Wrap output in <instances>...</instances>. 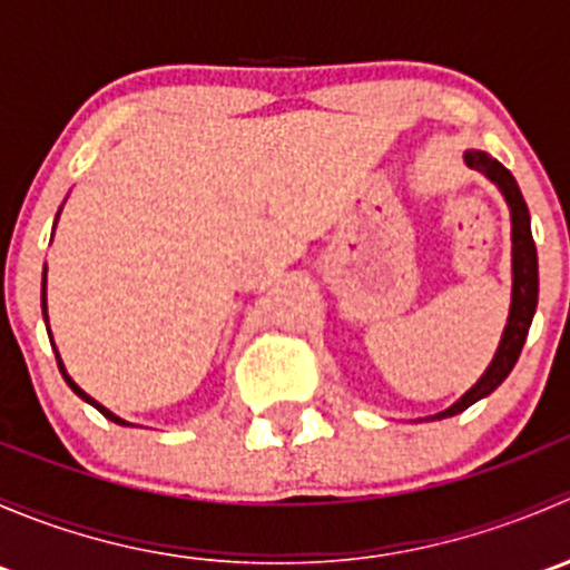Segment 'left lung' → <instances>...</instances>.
Wrapping results in <instances>:
<instances>
[{
  "instance_id": "8db88e82",
  "label": "left lung",
  "mask_w": 570,
  "mask_h": 570,
  "mask_svg": "<svg viewBox=\"0 0 570 570\" xmlns=\"http://www.w3.org/2000/svg\"><path fill=\"white\" fill-rule=\"evenodd\" d=\"M463 163L469 165L471 170L482 174L488 181L497 184V189L502 193L504 204L510 209V273H513V289H510V314L508 325H504L502 338H499V347L493 353L491 364L482 372L480 381L465 392L461 400L452 402L446 411L433 413L428 419H446L455 416V413H463L465 407L474 405L476 400L497 392L504 383V377L513 372L515 361H519L521 347L527 342V333H530L534 308H538V250H534L532 243V226H530V209L524 204V195H521L519 184H515L513 174L504 168L502 163L491 157L485 151H476V148H469L463 151Z\"/></svg>"
}]
</instances>
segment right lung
Segmentation results:
<instances>
[{"label": "right lung", "instance_id": "add662e5", "mask_svg": "<svg viewBox=\"0 0 570 570\" xmlns=\"http://www.w3.org/2000/svg\"><path fill=\"white\" fill-rule=\"evenodd\" d=\"M60 212H62V206H60ZM60 212H57V217H60ZM57 217H55V226H57ZM40 306H43V322H49V314H46V267H43V286H40ZM46 331H49V338H51V327H46ZM51 342H55V338H51ZM55 355H57V366H60L62 377H66V383H68V386H71V392H73V394H77V396H82V400L88 402V405H94L96 411H101V413H105V416L109 419V422H115V424H124V428H135V424H131V422H126V419H120L118 413H112V411H109V407L101 405L99 400H94V396H90L88 392H82V389H79L77 383H73V377L68 375V372H66V364H62V358H60V353H57V347H55Z\"/></svg>", "mask_w": 570, "mask_h": 570}]
</instances>
